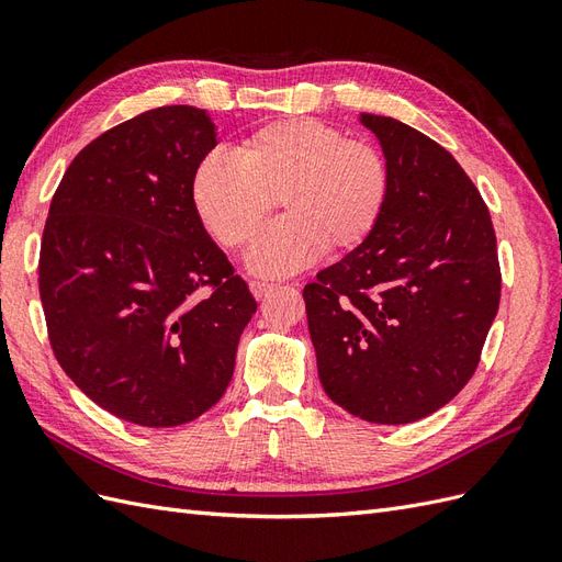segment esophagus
Wrapping results in <instances>:
<instances>
[{
    "mask_svg": "<svg viewBox=\"0 0 562 562\" xmlns=\"http://www.w3.org/2000/svg\"><path fill=\"white\" fill-rule=\"evenodd\" d=\"M271 291H274V283H267V281H250V293L258 297V300H262V297H267Z\"/></svg>",
    "mask_w": 562,
    "mask_h": 562,
    "instance_id": "obj_1",
    "label": "esophagus"
}]
</instances>
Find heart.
<instances>
[{"label": "heart", "instance_id": "obj_1", "mask_svg": "<svg viewBox=\"0 0 562 562\" xmlns=\"http://www.w3.org/2000/svg\"><path fill=\"white\" fill-rule=\"evenodd\" d=\"M391 190L382 151L318 119H277L234 147V161L209 155L192 176L203 227L229 250L255 241L279 206L285 217L250 252V269L285 277L326 250L361 248L384 215Z\"/></svg>", "mask_w": 562, "mask_h": 562}]
</instances>
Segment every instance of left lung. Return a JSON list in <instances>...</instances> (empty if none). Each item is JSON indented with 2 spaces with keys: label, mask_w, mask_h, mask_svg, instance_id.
Listing matches in <instances>:
<instances>
[{
  "label": "left lung",
  "mask_w": 562,
  "mask_h": 562,
  "mask_svg": "<svg viewBox=\"0 0 562 562\" xmlns=\"http://www.w3.org/2000/svg\"><path fill=\"white\" fill-rule=\"evenodd\" d=\"M391 173L370 239L304 285L318 380L353 417L407 424L473 378L499 310L490 211L464 168L429 135L361 114Z\"/></svg>",
  "instance_id": "8db88e82"
}]
</instances>
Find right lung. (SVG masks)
Segmentation results:
<instances>
[{
	"instance_id": "add662e5",
	"label": "right lung",
	"mask_w": 562,
	"mask_h": 562,
	"mask_svg": "<svg viewBox=\"0 0 562 562\" xmlns=\"http://www.w3.org/2000/svg\"><path fill=\"white\" fill-rule=\"evenodd\" d=\"M215 145L203 110H149L83 147L50 199L40 250L50 349L93 403L138 427L211 411L258 310L194 209V168Z\"/></svg>"
}]
</instances>
